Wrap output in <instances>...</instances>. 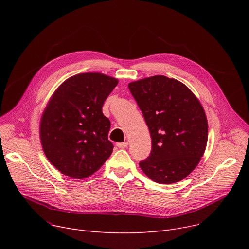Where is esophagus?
<instances>
[{"label": "esophagus", "mask_w": 249, "mask_h": 249, "mask_svg": "<svg viewBox=\"0 0 249 249\" xmlns=\"http://www.w3.org/2000/svg\"><path fill=\"white\" fill-rule=\"evenodd\" d=\"M116 146L120 149H126L128 147V142H124V143H118Z\"/></svg>", "instance_id": "34e87169"}]
</instances>
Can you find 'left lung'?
Masks as SVG:
<instances>
[{"instance_id": "8db88e82", "label": "left lung", "mask_w": 249, "mask_h": 249, "mask_svg": "<svg viewBox=\"0 0 249 249\" xmlns=\"http://www.w3.org/2000/svg\"><path fill=\"white\" fill-rule=\"evenodd\" d=\"M128 87L152 138L151 155L139 163L141 169L160 184L184 179L207 146L208 121L201 102L184 84L164 76L142 79Z\"/></svg>"}]
</instances>
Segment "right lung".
I'll list each match as a JSON object with an SVG mask.
<instances>
[{
    "mask_svg": "<svg viewBox=\"0 0 249 249\" xmlns=\"http://www.w3.org/2000/svg\"><path fill=\"white\" fill-rule=\"evenodd\" d=\"M117 84L107 75L83 73L67 79L51 95L39 136L47 160L63 174L85 179L112 154L110 121L102 105Z\"/></svg>",
    "mask_w": 249,
    "mask_h": 249,
    "instance_id": "right-lung-1",
    "label": "right lung"
}]
</instances>
